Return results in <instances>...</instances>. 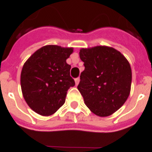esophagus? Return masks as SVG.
<instances>
[{
    "label": "esophagus",
    "instance_id": "esophagus-1",
    "mask_svg": "<svg viewBox=\"0 0 152 152\" xmlns=\"http://www.w3.org/2000/svg\"><path fill=\"white\" fill-rule=\"evenodd\" d=\"M80 79L79 78H76V79H75V83H76V86H77V85H78L79 84V83H80Z\"/></svg>",
    "mask_w": 152,
    "mask_h": 152
}]
</instances>
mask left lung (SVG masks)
<instances>
[{
    "label": "left lung",
    "mask_w": 152,
    "mask_h": 152,
    "mask_svg": "<svg viewBox=\"0 0 152 152\" xmlns=\"http://www.w3.org/2000/svg\"><path fill=\"white\" fill-rule=\"evenodd\" d=\"M85 69L80 74L79 91L94 114L107 117L121 107L131 92L132 73L129 62L112 47L81 48Z\"/></svg>",
    "instance_id": "left-lung-1"
}]
</instances>
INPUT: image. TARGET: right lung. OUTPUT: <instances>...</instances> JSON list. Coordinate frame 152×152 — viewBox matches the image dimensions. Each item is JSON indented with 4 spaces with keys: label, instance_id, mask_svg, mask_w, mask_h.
Listing matches in <instances>:
<instances>
[{
    "label": "right lung",
    "instance_id": "obj_1",
    "mask_svg": "<svg viewBox=\"0 0 152 152\" xmlns=\"http://www.w3.org/2000/svg\"><path fill=\"white\" fill-rule=\"evenodd\" d=\"M73 48L48 45L33 53L25 62L21 87L29 107L42 116L53 114L64 104L67 91L75 86L66 59Z\"/></svg>",
    "mask_w": 152,
    "mask_h": 152
}]
</instances>
